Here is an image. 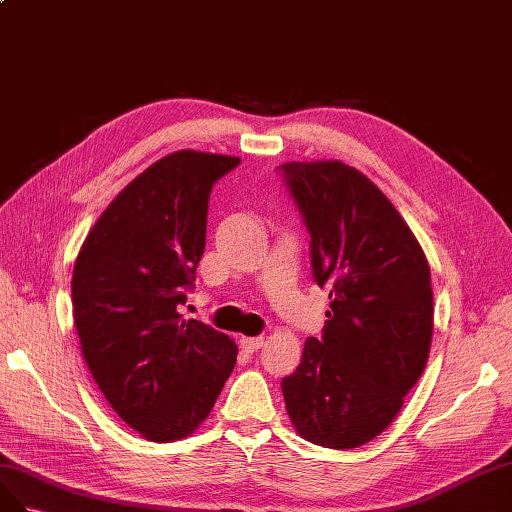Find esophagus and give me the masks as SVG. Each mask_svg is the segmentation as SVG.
I'll return each mask as SVG.
<instances>
[{
	"mask_svg": "<svg viewBox=\"0 0 512 512\" xmlns=\"http://www.w3.org/2000/svg\"><path fill=\"white\" fill-rule=\"evenodd\" d=\"M240 347L244 349V352L253 354V352H257V349L264 347V337H242Z\"/></svg>",
	"mask_w": 512,
	"mask_h": 512,
	"instance_id": "34e87169",
	"label": "esophagus"
}]
</instances>
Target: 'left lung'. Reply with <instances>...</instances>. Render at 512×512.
<instances>
[{
	"label": "left lung",
	"instance_id": "1",
	"mask_svg": "<svg viewBox=\"0 0 512 512\" xmlns=\"http://www.w3.org/2000/svg\"><path fill=\"white\" fill-rule=\"evenodd\" d=\"M311 233L313 276L330 289L324 337L306 339L281 388L306 442L358 448L403 407L433 337L425 251L379 188L341 160L281 165Z\"/></svg>",
	"mask_w": 512,
	"mask_h": 512
}]
</instances>
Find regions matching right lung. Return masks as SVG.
I'll return each mask as SVG.
<instances>
[{
	"instance_id": "1",
	"label": "right lung",
	"mask_w": 512,
	"mask_h": 512,
	"mask_svg": "<svg viewBox=\"0 0 512 512\" xmlns=\"http://www.w3.org/2000/svg\"><path fill=\"white\" fill-rule=\"evenodd\" d=\"M238 156L180 150L130 182L72 270L81 352L105 399L152 442L191 435L236 367L238 345L178 306L206 248L210 191Z\"/></svg>"
}]
</instances>
